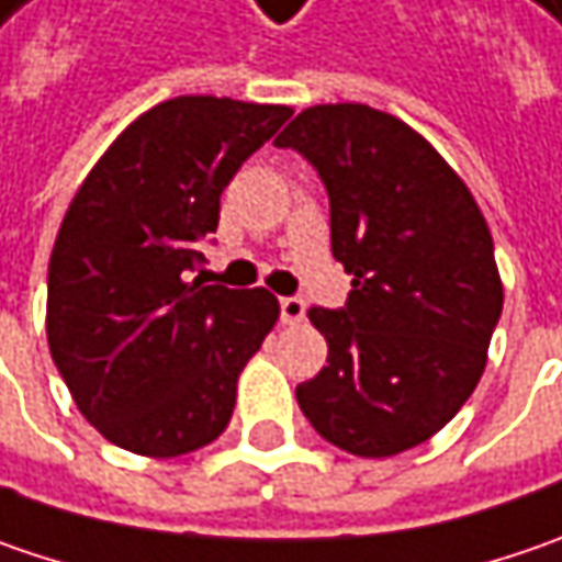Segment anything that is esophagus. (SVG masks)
<instances>
[{"label": "esophagus", "mask_w": 562, "mask_h": 562, "mask_svg": "<svg viewBox=\"0 0 562 562\" xmlns=\"http://www.w3.org/2000/svg\"><path fill=\"white\" fill-rule=\"evenodd\" d=\"M280 311H282V324H299L305 321V302L302 299H280Z\"/></svg>", "instance_id": "esophagus-1"}]
</instances>
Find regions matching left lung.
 Segmentation results:
<instances>
[{
    "label": "left lung",
    "mask_w": 562,
    "mask_h": 562,
    "mask_svg": "<svg viewBox=\"0 0 562 562\" xmlns=\"http://www.w3.org/2000/svg\"><path fill=\"white\" fill-rule=\"evenodd\" d=\"M295 147L329 194L339 311L311 307L327 364L295 396L333 447L386 459L434 437L484 374L503 311L494 238L469 184L403 119L364 103L302 110Z\"/></svg>",
    "instance_id": "obj_1"
}]
</instances>
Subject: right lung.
Instances as JSON below:
<instances>
[{
    "label": "right lung",
    "instance_id": "add662e5",
    "mask_svg": "<svg viewBox=\"0 0 562 562\" xmlns=\"http://www.w3.org/2000/svg\"><path fill=\"white\" fill-rule=\"evenodd\" d=\"M292 115L280 103L176 97L140 112L65 210L46 339L90 425L122 450L172 459L233 418L238 374L280 321L267 289L191 280L220 194Z\"/></svg>",
    "mask_w": 562,
    "mask_h": 562
}]
</instances>
